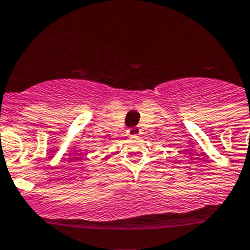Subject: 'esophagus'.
<instances>
[{"label":"esophagus","instance_id":"obj_1","mask_svg":"<svg viewBox=\"0 0 250 250\" xmlns=\"http://www.w3.org/2000/svg\"><path fill=\"white\" fill-rule=\"evenodd\" d=\"M127 133L129 134V136H138V134H141V129L138 127L129 128L127 131Z\"/></svg>","mask_w":250,"mask_h":250}]
</instances>
